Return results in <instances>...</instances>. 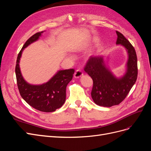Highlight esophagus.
Listing matches in <instances>:
<instances>
[{
	"label": "esophagus",
	"mask_w": 151,
	"mask_h": 151,
	"mask_svg": "<svg viewBox=\"0 0 151 151\" xmlns=\"http://www.w3.org/2000/svg\"><path fill=\"white\" fill-rule=\"evenodd\" d=\"M83 75V72H82L81 70L77 69L75 73H74V77L77 79H79L80 77H81Z\"/></svg>",
	"instance_id": "esophagus-1"
}]
</instances>
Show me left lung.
Here are the masks:
<instances>
[{"instance_id": "obj_1", "label": "left lung", "mask_w": 151, "mask_h": 151, "mask_svg": "<svg viewBox=\"0 0 151 151\" xmlns=\"http://www.w3.org/2000/svg\"><path fill=\"white\" fill-rule=\"evenodd\" d=\"M116 33V43L125 47L129 53L125 75L121 79H116L105 67L103 57L100 56L90 57L84 68L93 81L91 97L96 104L104 107H111L122 103L137 78V57L135 48L123 34L118 31Z\"/></svg>"}]
</instances>
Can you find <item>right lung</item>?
Segmentation results:
<instances>
[{"label":"right lung","mask_w":151,"mask_h":151,"mask_svg":"<svg viewBox=\"0 0 151 151\" xmlns=\"http://www.w3.org/2000/svg\"><path fill=\"white\" fill-rule=\"evenodd\" d=\"M43 32L36 33L26 41L17 55L15 72L17 88L24 101L40 111L53 112L64 104L66 98V87L72 79L75 70L70 68L60 70L47 83L34 86L28 84L24 80L19 65L22 50L37 40Z\"/></svg>","instance_id":"obj_1"}]
</instances>
